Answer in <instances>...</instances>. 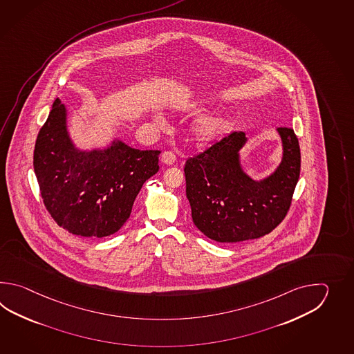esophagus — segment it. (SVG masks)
I'll return each mask as SVG.
<instances>
[{"label": "esophagus", "instance_id": "esophagus-1", "mask_svg": "<svg viewBox=\"0 0 354 354\" xmlns=\"http://www.w3.org/2000/svg\"><path fill=\"white\" fill-rule=\"evenodd\" d=\"M160 159H162V162L165 163V165H168V166H171V165H174V162H176V154H174V151H166L162 153V156H160Z\"/></svg>", "mask_w": 354, "mask_h": 354}]
</instances>
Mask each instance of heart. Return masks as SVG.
<instances>
[{
  "label": "heart",
  "mask_w": 354,
  "mask_h": 354,
  "mask_svg": "<svg viewBox=\"0 0 354 354\" xmlns=\"http://www.w3.org/2000/svg\"><path fill=\"white\" fill-rule=\"evenodd\" d=\"M162 120V118H159ZM225 122L220 118L206 116L198 121H196L192 128V136L196 142L200 144H209L218 139V136L224 131Z\"/></svg>",
  "instance_id": "heart-1"
}]
</instances>
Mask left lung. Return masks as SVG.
<instances>
[{
  "mask_svg": "<svg viewBox=\"0 0 354 354\" xmlns=\"http://www.w3.org/2000/svg\"><path fill=\"white\" fill-rule=\"evenodd\" d=\"M283 157L264 180L243 172L239 151L247 142L234 131L186 160V195L200 232L220 243L250 241L271 233L286 218L300 176L301 154L294 129L279 128Z\"/></svg>",
  "mask_w": 354,
  "mask_h": 354,
  "instance_id": "obj_1",
  "label": "left lung"
}]
</instances>
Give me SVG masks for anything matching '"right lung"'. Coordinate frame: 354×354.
<instances>
[{
  "mask_svg": "<svg viewBox=\"0 0 354 354\" xmlns=\"http://www.w3.org/2000/svg\"><path fill=\"white\" fill-rule=\"evenodd\" d=\"M59 98L39 131L34 171L54 221L69 233L104 238L128 220L144 182L158 172L159 151L115 140L104 151L75 149Z\"/></svg>",
  "mask_w": 354,
  "mask_h": 354,
  "instance_id": "right-lung-1",
  "label": "right lung"
}]
</instances>
